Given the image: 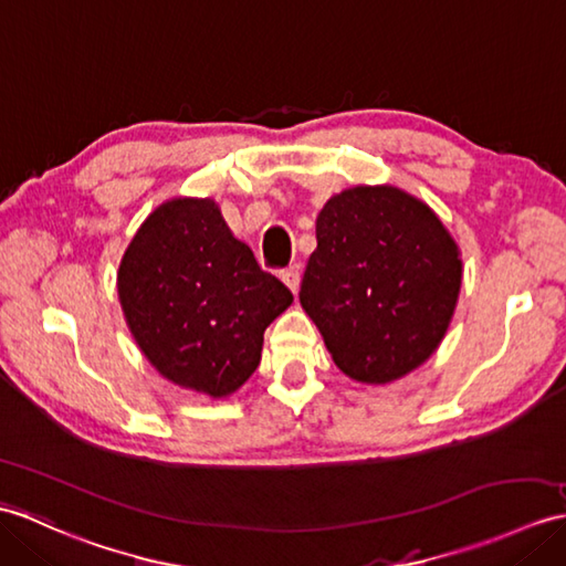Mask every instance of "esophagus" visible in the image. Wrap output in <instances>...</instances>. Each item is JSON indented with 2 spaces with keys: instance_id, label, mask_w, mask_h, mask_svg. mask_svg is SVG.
<instances>
[{
  "instance_id": "obj_1",
  "label": "esophagus",
  "mask_w": 566,
  "mask_h": 566,
  "mask_svg": "<svg viewBox=\"0 0 566 566\" xmlns=\"http://www.w3.org/2000/svg\"><path fill=\"white\" fill-rule=\"evenodd\" d=\"M282 282L296 294V292H298V284H301V268H298V265L286 268V270L282 272Z\"/></svg>"
}]
</instances>
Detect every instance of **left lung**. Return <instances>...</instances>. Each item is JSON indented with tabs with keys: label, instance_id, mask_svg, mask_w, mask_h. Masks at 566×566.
<instances>
[{
	"label": "left lung",
	"instance_id": "left-lung-1",
	"mask_svg": "<svg viewBox=\"0 0 566 566\" xmlns=\"http://www.w3.org/2000/svg\"><path fill=\"white\" fill-rule=\"evenodd\" d=\"M298 301L335 366L364 386L419 369L449 331L463 260L433 209L396 186H354L315 217Z\"/></svg>",
	"mask_w": 566,
	"mask_h": 566
}]
</instances>
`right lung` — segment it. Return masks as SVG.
I'll return each mask as SVG.
<instances>
[{
  "instance_id": "obj_1",
  "label": "right lung",
  "mask_w": 566,
  "mask_h": 566,
  "mask_svg": "<svg viewBox=\"0 0 566 566\" xmlns=\"http://www.w3.org/2000/svg\"><path fill=\"white\" fill-rule=\"evenodd\" d=\"M117 298L154 369L212 400L253 376L265 327L294 301L212 197H170L142 221L117 268Z\"/></svg>"
}]
</instances>
